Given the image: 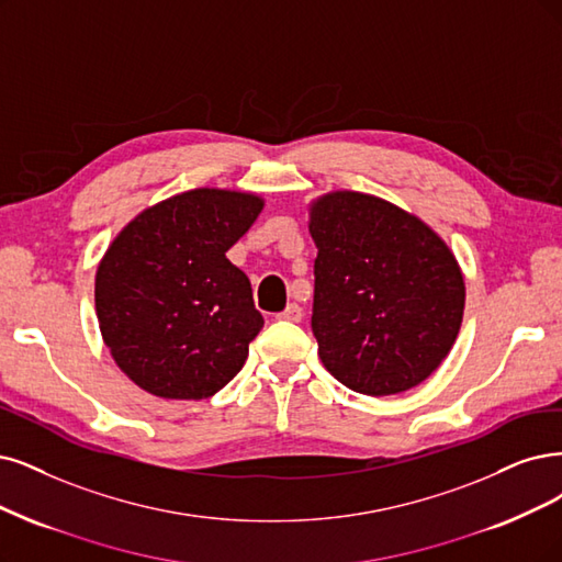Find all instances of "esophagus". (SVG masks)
<instances>
[{
  "label": "esophagus",
  "mask_w": 562,
  "mask_h": 562,
  "mask_svg": "<svg viewBox=\"0 0 562 562\" xmlns=\"http://www.w3.org/2000/svg\"><path fill=\"white\" fill-rule=\"evenodd\" d=\"M278 319L280 322H301L303 319V307L299 305V303H289L284 310H282V313L278 315Z\"/></svg>",
  "instance_id": "1"
}]
</instances>
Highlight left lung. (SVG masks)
<instances>
[{
	"instance_id": "obj_1",
	"label": "left lung",
	"mask_w": 562,
	"mask_h": 562,
	"mask_svg": "<svg viewBox=\"0 0 562 562\" xmlns=\"http://www.w3.org/2000/svg\"><path fill=\"white\" fill-rule=\"evenodd\" d=\"M307 215L324 368L375 398L428 380L463 324L465 280L449 245L417 215L363 192L322 194Z\"/></svg>"
}]
</instances>
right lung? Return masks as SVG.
I'll list each match as a JSON object with an SVG mask.
<instances>
[{
	"mask_svg": "<svg viewBox=\"0 0 562 562\" xmlns=\"http://www.w3.org/2000/svg\"><path fill=\"white\" fill-rule=\"evenodd\" d=\"M261 211L255 192L199 187L145 207L113 238L94 307L103 342L136 386L203 401L238 375L263 317L226 252Z\"/></svg>",
	"mask_w": 562,
	"mask_h": 562,
	"instance_id": "obj_1",
	"label": "right lung"
}]
</instances>
